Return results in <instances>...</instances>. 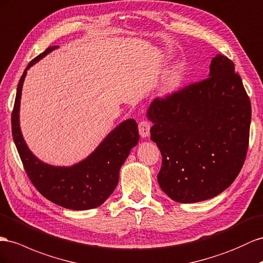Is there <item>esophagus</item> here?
<instances>
[{
  "label": "esophagus",
  "mask_w": 263,
  "mask_h": 263,
  "mask_svg": "<svg viewBox=\"0 0 263 263\" xmlns=\"http://www.w3.org/2000/svg\"><path fill=\"white\" fill-rule=\"evenodd\" d=\"M151 123L148 122V120H141L138 125V130H139V135L143 138H146L149 136V134H151Z\"/></svg>",
  "instance_id": "1"
}]
</instances>
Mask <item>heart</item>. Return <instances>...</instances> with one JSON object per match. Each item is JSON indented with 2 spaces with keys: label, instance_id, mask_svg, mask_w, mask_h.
Segmentation results:
<instances>
[{
  "label": "heart",
  "instance_id": "b5f03b06",
  "mask_svg": "<svg viewBox=\"0 0 263 263\" xmlns=\"http://www.w3.org/2000/svg\"><path fill=\"white\" fill-rule=\"evenodd\" d=\"M186 73H187L186 66H184L183 64H178V65H177L172 70V73L169 74L168 79L165 82L164 93L166 95H170V94H174L175 91L178 90L182 85L183 81H184Z\"/></svg>",
  "mask_w": 263,
  "mask_h": 263
}]
</instances>
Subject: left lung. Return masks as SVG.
Returning <instances> with one entry per match:
<instances>
[{
	"mask_svg": "<svg viewBox=\"0 0 263 263\" xmlns=\"http://www.w3.org/2000/svg\"><path fill=\"white\" fill-rule=\"evenodd\" d=\"M207 79L149 105L151 139L162 156L161 190L194 203L221 194L243 166L251 104L242 80L226 56L211 60Z\"/></svg>",
	"mask_w": 263,
	"mask_h": 263,
	"instance_id": "obj_1",
	"label": "left lung"
}]
</instances>
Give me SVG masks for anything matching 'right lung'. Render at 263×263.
<instances>
[{"label":"right lung","mask_w":263,"mask_h":263,"mask_svg":"<svg viewBox=\"0 0 263 263\" xmlns=\"http://www.w3.org/2000/svg\"><path fill=\"white\" fill-rule=\"evenodd\" d=\"M56 48L59 46H51L36 56L21 77L12 112V135L28 178L46 199L70 210H88L103 204L115 190L119 170L132 148L138 144V126L135 119L124 120L93 153L73 166H53L40 160L21 132V96L27 69Z\"/></svg>","instance_id":"obj_1"}]
</instances>
